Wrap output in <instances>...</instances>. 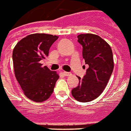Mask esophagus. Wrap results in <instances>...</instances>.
<instances>
[{"label": "esophagus", "mask_w": 131, "mask_h": 131, "mask_svg": "<svg viewBox=\"0 0 131 131\" xmlns=\"http://www.w3.org/2000/svg\"><path fill=\"white\" fill-rule=\"evenodd\" d=\"M63 74L65 76H68V75H71V73H68V72H63Z\"/></svg>", "instance_id": "1"}]
</instances>
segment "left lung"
<instances>
[{
    "label": "left lung",
    "instance_id": "1",
    "mask_svg": "<svg viewBox=\"0 0 131 131\" xmlns=\"http://www.w3.org/2000/svg\"><path fill=\"white\" fill-rule=\"evenodd\" d=\"M78 39L89 68L83 78L78 77L79 85L71 93L78 102H88L99 97L107 85L114 70L113 53L108 43L96 34H79Z\"/></svg>",
    "mask_w": 131,
    "mask_h": 131
}]
</instances>
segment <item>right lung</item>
I'll use <instances>...</instances> for the list:
<instances>
[{
	"instance_id": "1",
	"label": "right lung",
	"mask_w": 131,
	"mask_h": 131,
	"mask_svg": "<svg viewBox=\"0 0 131 131\" xmlns=\"http://www.w3.org/2000/svg\"><path fill=\"white\" fill-rule=\"evenodd\" d=\"M56 35L32 34L19 41L13 51L14 71L17 82L29 100L42 102L52 94L59 75L40 61L49 55Z\"/></svg>"
}]
</instances>
